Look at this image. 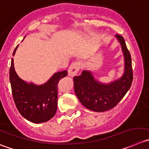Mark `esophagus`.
<instances>
[{"label": "esophagus", "instance_id": "1", "mask_svg": "<svg viewBox=\"0 0 149 149\" xmlns=\"http://www.w3.org/2000/svg\"><path fill=\"white\" fill-rule=\"evenodd\" d=\"M81 68V63L79 62H75L70 65L68 69V75L70 76H74L77 74Z\"/></svg>", "mask_w": 149, "mask_h": 149}]
</instances>
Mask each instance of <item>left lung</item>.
<instances>
[{
    "label": "left lung",
    "mask_w": 149,
    "mask_h": 149,
    "mask_svg": "<svg viewBox=\"0 0 149 149\" xmlns=\"http://www.w3.org/2000/svg\"><path fill=\"white\" fill-rule=\"evenodd\" d=\"M115 37L120 42L125 59V70L120 79L108 84L95 80L91 72L84 70L74 76V89L80 102L87 109L95 112H104L115 107L131 87L133 70L130 53L120 34Z\"/></svg>",
    "instance_id": "8db88e82"
}]
</instances>
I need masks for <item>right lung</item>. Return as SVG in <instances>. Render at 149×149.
I'll list each match as a JSON object with an SVG mask.
<instances>
[{
    "instance_id": "right-lung-1",
    "label": "right lung",
    "mask_w": 149,
    "mask_h": 149,
    "mask_svg": "<svg viewBox=\"0 0 149 149\" xmlns=\"http://www.w3.org/2000/svg\"><path fill=\"white\" fill-rule=\"evenodd\" d=\"M17 46L14 51L13 56ZM67 75L68 71L64 70L56 73L42 85L28 84L17 76L12 59L9 69L12 93L17 109L22 116L36 123L46 122L52 118L57 109L58 83Z\"/></svg>"
}]
</instances>
